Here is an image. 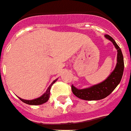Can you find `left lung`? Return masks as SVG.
Here are the masks:
<instances>
[{
  "label": "left lung",
  "mask_w": 131,
  "mask_h": 131,
  "mask_svg": "<svg viewBox=\"0 0 131 131\" xmlns=\"http://www.w3.org/2000/svg\"><path fill=\"white\" fill-rule=\"evenodd\" d=\"M105 37L110 40L117 50V62L116 67L104 81L89 87L79 89L72 85L73 94L77 97L86 101H97L107 97L119 84L124 69L123 56L121 50L112 37L106 35Z\"/></svg>",
  "instance_id": "left-lung-1"
}]
</instances>
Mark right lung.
Instances as JSON below:
<instances>
[{"mask_svg": "<svg viewBox=\"0 0 131 131\" xmlns=\"http://www.w3.org/2000/svg\"><path fill=\"white\" fill-rule=\"evenodd\" d=\"M58 79H55L54 81H53L52 82V84L49 86V87L47 88V91L44 93L41 96L37 98V99H32V100H25V99H23L21 98L18 97L23 102H24L25 104H29V105H41V104H43L45 103H46L47 101L49 100V98H50V89L52 87V86L54 83H55Z\"/></svg>", "mask_w": 131, "mask_h": 131, "instance_id": "obj_1", "label": "right lung"}]
</instances>
